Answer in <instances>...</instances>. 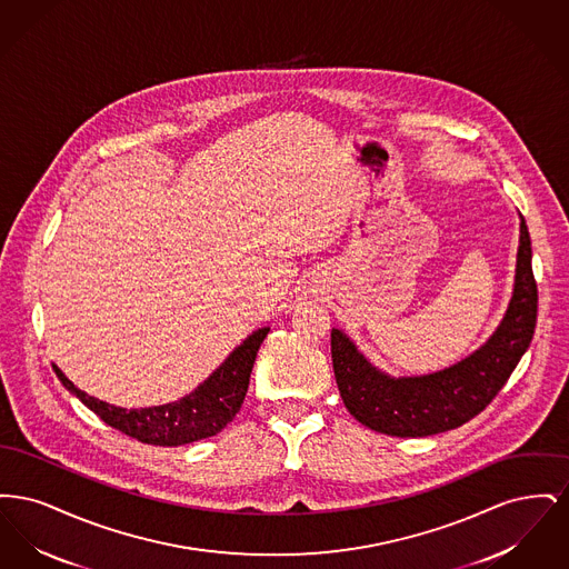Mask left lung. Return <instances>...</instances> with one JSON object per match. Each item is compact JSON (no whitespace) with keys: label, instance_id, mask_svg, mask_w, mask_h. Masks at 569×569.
Instances as JSON below:
<instances>
[{"label":"left lung","instance_id":"left-lung-1","mask_svg":"<svg viewBox=\"0 0 569 569\" xmlns=\"http://www.w3.org/2000/svg\"><path fill=\"white\" fill-rule=\"evenodd\" d=\"M538 320V283L531 269V239L520 221L515 297L503 322L476 353L422 378L379 373L341 332H330V352L341 399L358 422L379 433L427 437L457 429L478 416L527 352Z\"/></svg>","mask_w":569,"mask_h":569}]
</instances>
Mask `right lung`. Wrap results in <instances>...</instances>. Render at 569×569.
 Returning <instances> with one entry per match:
<instances>
[{
  "label": "right lung",
  "instance_id": "add662e5",
  "mask_svg": "<svg viewBox=\"0 0 569 569\" xmlns=\"http://www.w3.org/2000/svg\"><path fill=\"white\" fill-rule=\"evenodd\" d=\"M269 328H258L204 379L191 395L177 403L123 409L89 397L53 367L59 381L79 397L109 427L151 446H183L219 433L241 409L256 353Z\"/></svg>",
  "mask_w": 569,
  "mask_h": 569
}]
</instances>
